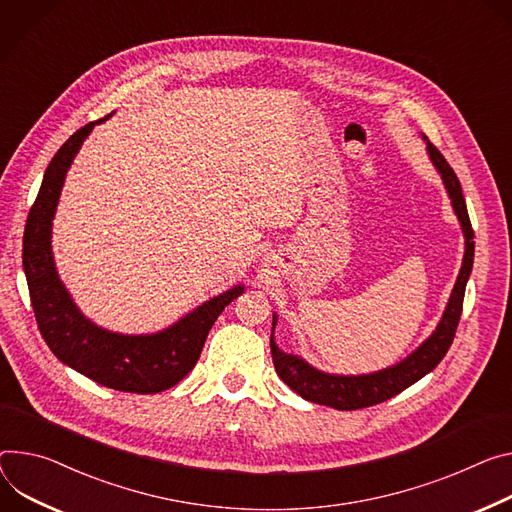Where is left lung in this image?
Segmentation results:
<instances>
[{
    "instance_id": "8db88e82",
    "label": "left lung",
    "mask_w": 512,
    "mask_h": 512,
    "mask_svg": "<svg viewBox=\"0 0 512 512\" xmlns=\"http://www.w3.org/2000/svg\"><path fill=\"white\" fill-rule=\"evenodd\" d=\"M425 141H427V136H425ZM427 153L445 183V190L451 198V206L461 224L463 237H466V253H463V263H461L457 282L453 286L451 298H449L447 308L437 324V329L421 347L412 351L400 363L386 367L382 371H376V374H365V376L324 374V371L312 367L298 355L284 353L280 347L275 345L273 331H271V357H273L277 376H280L304 400L331 406L337 410H357V408L380 404V402L400 394L414 382L425 378L429 371H433L439 365V361L445 357V353L449 351V347L453 343L459 316H461V308H463V294H466V284L470 280L472 265H474V230H472V222L468 216L466 200H463V194H461V183H459L455 171L445 161L441 151L429 141H427ZM273 329H275V314H273Z\"/></svg>"
}]
</instances>
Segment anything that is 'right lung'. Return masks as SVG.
Listing matches in <instances>:
<instances>
[{
  "instance_id": "obj_1",
  "label": "right lung",
  "mask_w": 512,
  "mask_h": 512,
  "mask_svg": "<svg viewBox=\"0 0 512 512\" xmlns=\"http://www.w3.org/2000/svg\"><path fill=\"white\" fill-rule=\"evenodd\" d=\"M106 118L89 122L71 134L46 167L24 228V273L38 331L57 359L106 388L157 394L190 374L212 324L245 288L239 284L210 298L155 335H118L98 327L79 312L59 280L51 230L67 169L89 132Z\"/></svg>"
}]
</instances>
